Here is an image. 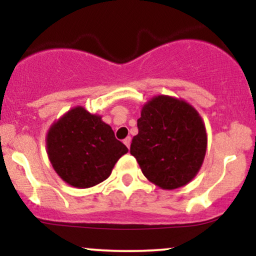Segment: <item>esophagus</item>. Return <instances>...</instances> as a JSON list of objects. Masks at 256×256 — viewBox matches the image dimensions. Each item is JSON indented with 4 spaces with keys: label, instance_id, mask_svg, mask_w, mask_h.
Masks as SVG:
<instances>
[{
    "label": "esophagus",
    "instance_id": "esophagus-1",
    "mask_svg": "<svg viewBox=\"0 0 256 256\" xmlns=\"http://www.w3.org/2000/svg\"><path fill=\"white\" fill-rule=\"evenodd\" d=\"M124 144L128 146V148H130V144H131V137H126L124 140Z\"/></svg>",
    "mask_w": 256,
    "mask_h": 256
}]
</instances>
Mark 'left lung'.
I'll use <instances>...</instances> for the list:
<instances>
[{"mask_svg": "<svg viewBox=\"0 0 256 256\" xmlns=\"http://www.w3.org/2000/svg\"><path fill=\"white\" fill-rule=\"evenodd\" d=\"M130 152L143 174L164 190L196 177L207 152V131L196 108L183 98L158 95L142 106Z\"/></svg>", "mask_w": 256, "mask_h": 256, "instance_id": "8db88e82", "label": "left lung"}]
</instances>
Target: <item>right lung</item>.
<instances>
[{
	"label": "right lung",
	"instance_id": "add662e5",
	"mask_svg": "<svg viewBox=\"0 0 256 256\" xmlns=\"http://www.w3.org/2000/svg\"><path fill=\"white\" fill-rule=\"evenodd\" d=\"M46 144L54 171L64 183L78 189L106 180L116 161L128 152L101 116L91 114L82 106L52 122Z\"/></svg>",
	"mask_w": 256,
	"mask_h": 256
}]
</instances>
